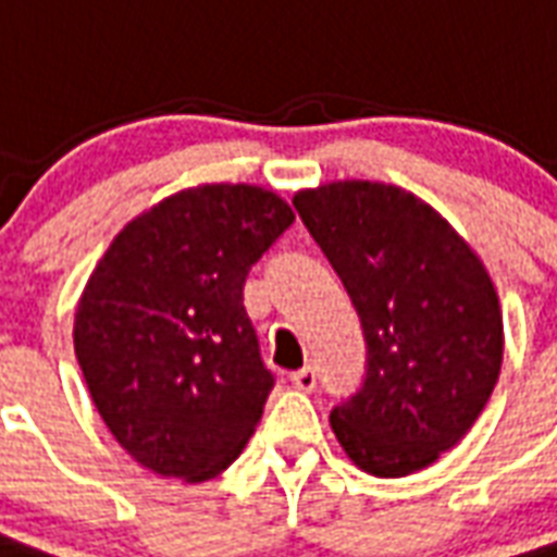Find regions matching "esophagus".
<instances>
[{
    "label": "esophagus",
    "mask_w": 557,
    "mask_h": 557,
    "mask_svg": "<svg viewBox=\"0 0 557 557\" xmlns=\"http://www.w3.org/2000/svg\"><path fill=\"white\" fill-rule=\"evenodd\" d=\"M290 383H294V388H299V392H314V388H318V373H314V368H302V371H296L294 376H290Z\"/></svg>",
    "instance_id": "obj_1"
}]
</instances>
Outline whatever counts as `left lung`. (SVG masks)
<instances>
[{
	"instance_id": "obj_1",
	"label": "left lung",
	"mask_w": 557,
	"mask_h": 557,
	"mask_svg": "<svg viewBox=\"0 0 557 557\" xmlns=\"http://www.w3.org/2000/svg\"><path fill=\"white\" fill-rule=\"evenodd\" d=\"M362 320L368 373L329 424L362 472L404 478L440 460L484 412L505 326L484 261L428 201L335 181L294 195Z\"/></svg>"
}]
</instances>
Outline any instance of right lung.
I'll return each mask as SVG.
<instances>
[{
	"mask_svg": "<svg viewBox=\"0 0 557 557\" xmlns=\"http://www.w3.org/2000/svg\"><path fill=\"white\" fill-rule=\"evenodd\" d=\"M251 184H201L127 222L85 284L73 350L97 412L150 472L210 481L273 392L243 308L251 263L294 222Z\"/></svg>",
	"mask_w": 557,
	"mask_h": 557,
	"instance_id": "obj_1",
	"label": "right lung"
}]
</instances>
